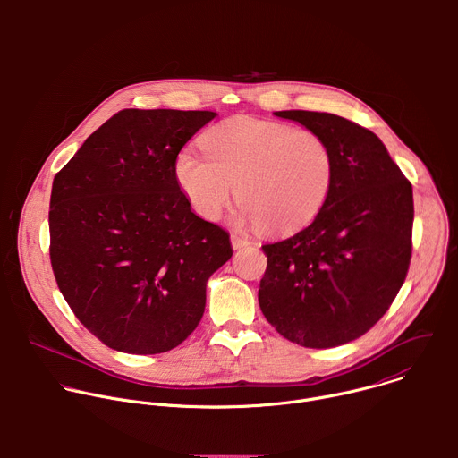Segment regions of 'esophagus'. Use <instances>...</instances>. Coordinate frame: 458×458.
<instances>
[{
  "label": "esophagus",
  "instance_id": "obj_1",
  "mask_svg": "<svg viewBox=\"0 0 458 458\" xmlns=\"http://www.w3.org/2000/svg\"><path fill=\"white\" fill-rule=\"evenodd\" d=\"M230 241H232L233 250H241V248H244V246H248V244H250V241H248L246 237L237 235V233H232V235H230Z\"/></svg>",
  "mask_w": 458,
  "mask_h": 458
}]
</instances>
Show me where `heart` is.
<instances>
[{
    "mask_svg": "<svg viewBox=\"0 0 458 458\" xmlns=\"http://www.w3.org/2000/svg\"><path fill=\"white\" fill-rule=\"evenodd\" d=\"M205 154L181 150L175 181L193 212L221 219L237 190V219L270 233L306 226L324 207L334 182L330 145L311 130L237 115L203 138Z\"/></svg>",
    "mask_w": 458,
    "mask_h": 458,
    "instance_id": "1",
    "label": "heart"
}]
</instances>
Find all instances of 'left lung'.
Listing matches in <instances>:
<instances>
[{
	"mask_svg": "<svg viewBox=\"0 0 458 458\" xmlns=\"http://www.w3.org/2000/svg\"><path fill=\"white\" fill-rule=\"evenodd\" d=\"M334 154V182L315 219L265 244L259 306L288 341L334 348L364 335L404 284L411 259L413 190L368 128L328 112L281 110Z\"/></svg>",
	"mask_w": 458,
	"mask_h": 458,
	"instance_id": "obj_1",
	"label": "left lung"
}]
</instances>
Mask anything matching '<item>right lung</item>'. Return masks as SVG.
Here are the masks:
<instances>
[{"instance_id": "add662e5", "label": "right lung", "mask_w": 458, "mask_h": 458, "mask_svg": "<svg viewBox=\"0 0 458 458\" xmlns=\"http://www.w3.org/2000/svg\"><path fill=\"white\" fill-rule=\"evenodd\" d=\"M216 115L121 110L54 177V277L80 322L112 350L179 346L205 313L210 276L233 253L228 232L191 212L174 174L181 148Z\"/></svg>"}]
</instances>
